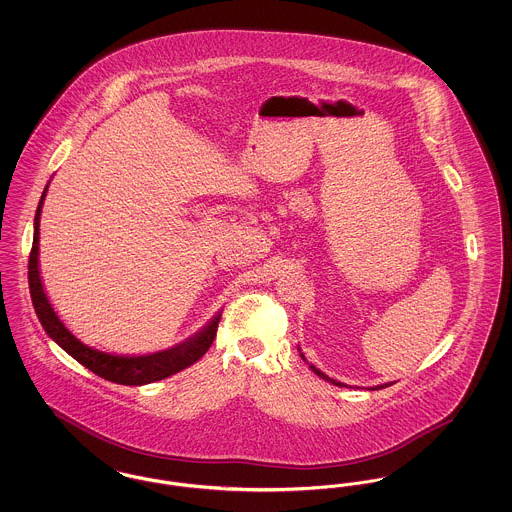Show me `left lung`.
<instances>
[{
  "instance_id": "obj_1",
  "label": "left lung",
  "mask_w": 512,
  "mask_h": 512,
  "mask_svg": "<svg viewBox=\"0 0 512 512\" xmlns=\"http://www.w3.org/2000/svg\"><path fill=\"white\" fill-rule=\"evenodd\" d=\"M299 355H301V359H303V361H307V359H305V355H303V353H301V349H299ZM309 368H311V370H313V372H315V374H317V376H320V378H322V380H326V382H330V384H334V386H343V384H341V382H336V380H332V378H328V376H326V374H324V372H320V370H318L317 366L309 365ZM386 386H390V384H386ZM386 386H376V388H372V390H382V388H386Z\"/></svg>"
}]
</instances>
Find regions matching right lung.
<instances>
[{"mask_svg": "<svg viewBox=\"0 0 512 512\" xmlns=\"http://www.w3.org/2000/svg\"><path fill=\"white\" fill-rule=\"evenodd\" d=\"M48 188L44 190L40 205L36 209V219H34V242L30 249L28 257V286H30V297L34 311L40 318L44 330L48 332L51 340L57 341L73 359H76L80 365L86 366L94 374L101 378L122 384V386H144L151 384L163 378H169L172 374L194 365L199 361L211 343L217 336L219 328L220 315L213 318L199 334L190 338L172 349L153 353V355H142V357H119V355H109L98 349H92L84 345L82 341L76 340L73 334L65 328V324L55 315L53 307L49 305L48 297L42 286L40 270H38V240H40V213H42V203L46 197Z\"/></svg>", "mask_w": 512, "mask_h": 512, "instance_id": "add662e5", "label": "right lung"}]
</instances>
